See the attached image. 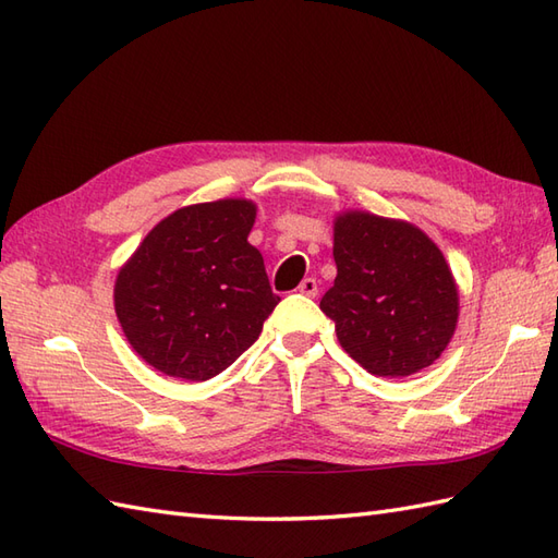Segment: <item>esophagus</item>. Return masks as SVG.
Listing matches in <instances>:
<instances>
[{
    "mask_svg": "<svg viewBox=\"0 0 558 558\" xmlns=\"http://www.w3.org/2000/svg\"><path fill=\"white\" fill-rule=\"evenodd\" d=\"M298 293H303V295H307V298H315V295L319 293L317 279H312V277L303 279V281H301V287H298Z\"/></svg>",
    "mask_w": 558,
    "mask_h": 558,
    "instance_id": "34e87169",
    "label": "esophagus"
}]
</instances>
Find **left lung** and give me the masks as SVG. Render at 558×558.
Returning <instances> with one entry per match:
<instances>
[{"mask_svg": "<svg viewBox=\"0 0 558 558\" xmlns=\"http://www.w3.org/2000/svg\"><path fill=\"white\" fill-rule=\"evenodd\" d=\"M338 275L322 298L338 343L374 376H410L452 341L459 291L442 251L407 220L366 210L333 217Z\"/></svg>", "mask_w": 558, "mask_h": 558, "instance_id": "8db88e82", "label": "left lung"}]
</instances>
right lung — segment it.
Masks as SVG:
<instances>
[{"label":"right lung","mask_w":558,"mask_h":558,"mask_svg":"<svg viewBox=\"0 0 558 558\" xmlns=\"http://www.w3.org/2000/svg\"><path fill=\"white\" fill-rule=\"evenodd\" d=\"M255 215L248 198L184 206L162 217L118 269L122 333L160 374L208 381L260 336L281 298L248 243Z\"/></svg>","instance_id":"right-lung-1"}]
</instances>
